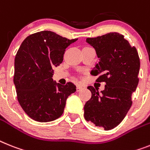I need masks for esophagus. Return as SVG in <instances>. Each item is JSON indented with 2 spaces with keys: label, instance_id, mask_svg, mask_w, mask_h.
<instances>
[{
  "label": "esophagus",
  "instance_id": "esophagus-1",
  "mask_svg": "<svg viewBox=\"0 0 150 150\" xmlns=\"http://www.w3.org/2000/svg\"><path fill=\"white\" fill-rule=\"evenodd\" d=\"M82 89H83V86H81V85H79V84H78L77 86H76V91H77V92L80 91Z\"/></svg>",
  "mask_w": 150,
  "mask_h": 150
}]
</instances>
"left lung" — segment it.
Wrapping results in <instances>:
<instances>
[{
  "label": "left lung",
  "instance_id": "left-lung-1",
  "mask_svg": "<svg viewBox=\"0 0 150 150\" xmlns=\"http://www.w3.org/2000/svg\"><path fill=\"white\" fill-rule=\"evenodd\" d=\"M86 42L99 58L90 74L100 75L96 81L106 85L101 93L93 86L87 87L92 96L84 106V118L95 127L110 130L122 122L132 106L131 96L139 83V55L124 36L116 32L86 38Z\"/></svg>",
  "mask_w": 150,
  "mask_h": 150
}]
</instances>
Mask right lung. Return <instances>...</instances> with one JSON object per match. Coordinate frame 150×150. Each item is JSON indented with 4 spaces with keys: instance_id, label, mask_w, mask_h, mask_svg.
I'll use <instances>...</instances> for the list:
<instances>
[{
    "instance_id": "1",
    "label": "right lung",
    "mask_w": 150,
    "mask_h": 150,
    "mask_svg": "<svg viewBox=\"0 0 150 150\" xmlns=\"http://www.w3.org/2000/svg\"><path fill=\"white\" fill-rule=\"evenodd\" d=\"M77 39L69 40L44 30L28 36L14 59L13 83L20 105L33 120L46 122L63 114L67 99L76 86L54 81V67L64 60V51Z\"/></svg>"
}]
</instances>
